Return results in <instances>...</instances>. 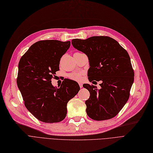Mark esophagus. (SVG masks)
<instances>
[{
    "label": "esophagus",
    "mask_w": 153,
    "mask_h": 153,
    "mask_svg": "<svg viewBox=\"0 0 153 153\" xmlns=\"http://www.w3.org/2000/svg\"><path fill=\"white\" fill-rule=\"evenodd\" d=\"M78 84H79V86H80V88H82V87H83V85H82V83H79Z\"/></svg>",
    "instance_id": "34e87169"
}]
</instances>
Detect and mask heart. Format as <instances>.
I'll return each instance as SVG.
<instances>
[{
  "label": "heart",
  "instance_id": "obj_1",
  "mask_svg": "<svg viewBox=\"0 0 153 153\" xmlns=\"http://www.w3.org/2000/svg\"><path fill=\"white\" fill-rule=\"evenodd\" d=\"M68 77L71 78V80H76V81H80L82 79V75L81 73H73L68 75Z\"/></svg>",
  "mask_w": 153,
  "mask_h": 153
}]
</instances>
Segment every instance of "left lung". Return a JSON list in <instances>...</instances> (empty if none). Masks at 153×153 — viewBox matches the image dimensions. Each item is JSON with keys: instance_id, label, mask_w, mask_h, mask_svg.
<instances>
[{"instance_id": "left-lung-1", "label": "left lung", "mask_w": 153, "mask_h": 153, "mask_svg": "<svg viewBox=\"0 0 153 153\" xmlns=\"http://www.w3.org/2000/svg\"><path fill=\"white\" fill-rule=\"evenodd\" d=\"M71 44L88 57L89 81L102 82L100 89L87 83L83 85L90 92V97L85 101L87 115L97 121L114 117L127 102L134 80L127 51L107 36L73 39Z\"/></svg>"}]
</instances>
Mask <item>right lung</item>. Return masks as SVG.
<instances>
[{
	"label": "right lung",
	"instance_id": "obj_1",
	"mask_svg": "<svg viewBox=\"0 0 153 153\" xmlns=\"http://www.w3.org/2000/svg\"><path fill=\"white\" fill-rule=\"evenodd\" d=\"M70 42L45 40L36 42L21 57L17 85L25 106L34 117L45 123L61 122L67 114V103L80 87L65 79L58 88L51 80L59 70V62L70 47Z\"/></svg>",
	"mask_w": 153,
	"mask_h": 153
}]
</instances>
